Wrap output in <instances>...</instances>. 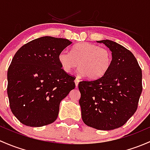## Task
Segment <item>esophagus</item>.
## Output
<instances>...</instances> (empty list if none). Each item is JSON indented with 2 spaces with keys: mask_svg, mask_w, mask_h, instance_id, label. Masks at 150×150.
<instances>
[{
  "mask_svg": "<svg viewBox=\"0 0 150 150\" xmlns=\"http://www.w3.org/2000/svg\"><path fill=\"white\" fill-rule=\"evenodd\" d=\"M75 84H76V86H78V84H79V79L78 78H76L75 79Z\"/></svg>",
  "mask_w": 150,
  "mask_h": 150,
  "instance_id": "34e87169",
  "label": "esophagus"
}]
</instances>
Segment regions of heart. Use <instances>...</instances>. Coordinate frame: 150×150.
I'll list each match as a JSON object with an SVG mask.
<instances>
[{
    "mask_svg": "<svg viewBox=\"0 0 150 150\" xmlns=\"http://www.w3.org/2000/svg\"><path fill=\"white\" fill-rule=\"evenodd\" d=\"M58 60L66 73H71L78 66L80 73L89 79H97L110 68L112 55L109 50L96 45L79 42L71 47L70 53L65 50L60 52Z\"/></svg>",
    "mask_w": 150,
    "mask_h": 150,
    "instance_id": "b5f03b06",
    "label": "heart"
}]
</instances>
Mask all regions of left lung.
Instances as JSON below:
<instances>
[{"instance_id":"left-lung-1","label":"left lung","mask_w":150,"mask_h":150,"mask_svg":"<svg viewBox=\"0 0 150 150\" xmlns=\"http://www.w3.org/2000/svg\"><path fill=\"white\" fill-rule=\"evenodd\" d=\"M112 64L104 76L79 83L81 118L86 126L112 130L124 125L136 112L142 91V69L130 50L109 40Z\"/></svg>"}]
</instances>
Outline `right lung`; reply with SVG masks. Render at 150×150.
Wrapping results in <instances>:
<instances>
[{"mask_svg":"<svg viewBox=\"0 0 150 150\" xmlns=\"http://www.w3.org/2000/svg\"><path fill=\"white\" fill-rule=\"evenodd\" d=\"M72 42L45 36L16 52L7 73L11 112L23 124L40 127L58 118L61 100L75 88L74 76L61 69L58 54Z\"/></svg>","mask_w":150,"mask_h":150,"instance_id":"obj_1","label":"right lung"}]
</instances>
